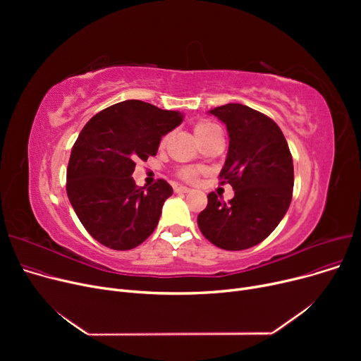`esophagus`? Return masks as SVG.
<instances>
[{
  "label": "esophagus",
  "mask_w": 361,
  "mask_h": 361,
  "mask_svg": "<svg viewBox=\"0 0 361 361\" xmlns=\"http://www.w3.org/2000/svg\"><path fill=\"white\" fill-rule=\"evenodd\" d=\"M176 192L177 193H190L192 188L190 187H185V185H177L176 187Z\"/></svg>",
  "instance_id": "obj_1"
}]
</instances>
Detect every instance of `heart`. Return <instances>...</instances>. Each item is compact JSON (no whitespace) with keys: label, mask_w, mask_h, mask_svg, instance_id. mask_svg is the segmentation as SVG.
<instances>
[{"label":"heart","mask_w":361,"mask_h":361,"mask_svg":"<svg viewBox=\"0 0 361 361\" xmlns=\"http://www.w3.org/2000/svg\"><path fill=\"white\" fill-rule=\"evenodd\" d=\"M216 128H218V126L214 124V123H211V121H199V123L195 126V135H196V137H197V140H199V139H202V137L209 135V133H212V131L216 130ZM164 142H165V139H164ZM183 176H184V178H187V180H195V178H196V171L187 169V171H184Z\"/></svg>","instance_id":"b5f03b06"}]
</instances>
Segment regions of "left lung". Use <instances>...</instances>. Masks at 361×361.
Instances as JSON below:
<instances>
[{"label": "left lung", "mask_w": 361, "mask_h": 361, "mask_svg": "<svg viewBox=\"0 0 361 361\" xmlns=\"http://www.w3.org/2000/svg\"><path fill=\"white\" fill-rule=\"evenodd\" d=\"M209 114L228 131V154L219 177L233 185L234 197L226 204L215 193L207 195L197 225L219 249H250L288 211L294 185L291 152L276 123L250 106L226 104Z\"/></svg>", "instance_id": "1"}]
</instances>
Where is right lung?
Wrapping results in <instances>:
<instances>
[{"label": "right lung", "mask_w": 361, "mask_h": 361, "mask_svg": "<svg viewBox=\"0 0 361 361\" xmlns=\"http://www.w3.org/2000/svg\"><path fill=\"white\" fill-rule=\"evenodd\" d=\"M184 114L137 99L92 117L75 140L67 168V195L86 231L114 250L142 244L159 222L173 187L158 180L147 188L131 174L136 161L155 157L161 139Z\"/></svg>", "instance_id": "1"}]
</instances>
